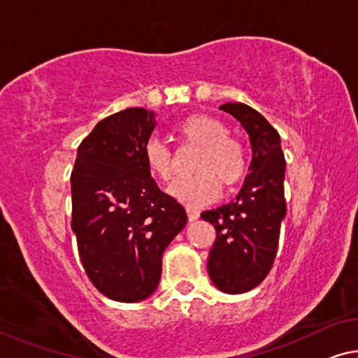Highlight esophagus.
I'll list each match as a JSON object with an SVG mask.
<instances>
[{"mask_svg":"<svg viewBox=\"0 0 358 358\" xmlns=\"http://www.w3.org/2000/svg\"><path fill=\"white\" fill-rule=\"evenodd\" d=\"M186 212H188V220L189 221H196L197 218H199V210H194V208H188L186 210Z\"/></svg>","mask_w":358,"mask_h":358,"instance_id":"esophagus-1","label":"esophagus"}]
</instances>
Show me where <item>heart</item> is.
I'll list each match as a JSON object with an SVG mask.
<instances>
[{"label": "heart", "instance_id": "heart-1", "mask_svg": "<svg viewBox=\"0 0 358 358\" xmlns=\"http://www.w3.org/2000/svg\"><path fill=\"white\" fill-rule=\"evenodd\" d=\"M175 134L185 145L194 146L191 177H183L169 186V196L189 208H197L217 199L220 186L231 189L247 172V151L237 138L229 137L220 119L208 115H191L175 126ZM143 159L152 177L170 180L175 172L173 155L161 140L150 138Z\"/></svg>", "mask_w": 358, "mask_h": 358}]
</instances>
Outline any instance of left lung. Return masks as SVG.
Segmentation results:
<instances>
[{
    "label": "left lung",
    "mask_w": 358,
    "mask_h": 358,
    "mask_svg": "<svg viewBox=\"0 0 358 358\" xmlns=\"http://www.w3.org/2000/svg\"><path fill=\"white\" fill-rule=\"evenodd\" d=\"M220 110L234 116L248 134L252 162L236 199L201 217L217 229L207 263L210 280L221 292L239 294L259 285L274 263L287 215L285 157L279 132L257 110L232 101Z\"/></svg>",
    "instance_id": "1"
}]
</instances>
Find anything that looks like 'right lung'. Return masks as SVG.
<instances>
[{"label":"right lung","mask_w":358,"mask_h":358,"mask_svg":"<svg viewBox=\"0 0 358 358\" xmlns=\"http://www.w3.org/2000/svg\"><path fill=\"white\" fill-rule=\"evenodd\" d=\"M156 113L127 108L79 145L71 172V228L90 282L106 298L143 301L161 280L162 255L188 217L157 188L143 159Z\"/></svg>","instance_id":"add662e5"}]
</instances>
